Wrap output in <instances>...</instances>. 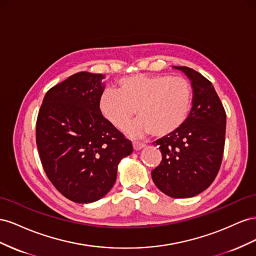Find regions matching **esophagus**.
<instances>
[{"label":"esophagus","mask_w":256,"mask_h":256,"mask_svg":"<svg viewBox=\"0 0 256 256\" xmlns=\"http://www.w3.org/2000/svg\"><path fill=\"white\" fill-rule=\"evenodd\" d=\"M144 147H146L144 144L137 142H133V148H134L135 151H140V150H142V149L144 148Z\"/></svg>","instance_id":"obj_1"}]
</instances>
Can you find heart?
<instances>
[{
	"mask_svg": "<svg viewBox=\"0 0 256 256\" xmlns=\"http://www.w3.org/2000/svg\"><path fill=\"white\" fill-rule=\"evenodd\" d=\"M119 91L105 89L98 98L104 118L123 128L136 114L140 118L126 128L130 136L165 137L186 121L192 108V88L184 78L170 75H133L121 78Z\"/></svg>",
	"mask_w": 256,
	"mask_h": 256,
	"instance_id": "b5f03b06",
	"label": "heart"
}]
</instances>
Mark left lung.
Instances as JSON below:
<instances>
[{
	"label": "left lung",
	"instance_id": "8db88e82",
	"mask_svg": "<svg viewBox=\"0 0 256 256\" xmlns=\"http://www.w3.org/2000/svg\"><path fill=\"white\" fill-rule=\"evenodd\" d=\"M174 68L191 80L192 109L184 126L156 142L162 160L151 172V176L164 194L174 198H188L205 191L220 170L226 114L207 78L186 66Z\"/></svg>",
	"mask_w": 256,
	"mask_h": 256
}]
</instances>
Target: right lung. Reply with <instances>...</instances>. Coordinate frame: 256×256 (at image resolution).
I'll return each mask as SVG.
<instances>
[{"mask_svg": "<svg viewBox=\"0 0 256 256\" xmlns=\"http://www.w3.org/2000/svg\"><path fill=\"white\" fill-rule=\"evenodd\" d=\"M102 74L79 72L46 93L36 121V144L48 179L78 204L96 202L114 186L130 140L98 108Z\"/></svg>", "mask_w": 256, "mask_h": 256, "instance_id": "1", "label": "right lung"}]
</instances>
